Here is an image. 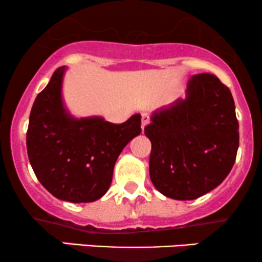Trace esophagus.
<instances>
[{"instance_id":"obj_1","label":"esophagus","mask_w":262,"mask_h":262,"mask_svg":"<svg viewBox=\"0 0 262 262\" xmlns=\"http://www.w3.org/2000/svg\"><path fill=\"white\" fill-rule=\"evenodd\" d=\"M149 124V116L146 113L141 114V129L144 130V128Z\"/></svg>"}]
</instances>
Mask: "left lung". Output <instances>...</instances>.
Here are the masks:
<instances>
[{"label":"left lung","mask_w":262,"mask_h":262,"mask_svg":"<svg viewBox=\"0 0 262 262\" xmlns=\"http://www.w3.org/2000/svg\"><path fill=\"white\" fill-rule=\"evenodd\" d=\"M145 135L150 179L160 193L179 201L208 193L229 175L239 148L230 90L214 75H193L186 98L155 111Z\"/></svg>","instance_id":"1"}]
</instances>
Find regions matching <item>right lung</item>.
I'll return each instance as SVG.
<instances>
[{"instance_id": "obj_1", "label": "right lung", "mask_w": 262, "mask_h": 262, "mask_svg": "<svg viewBox=\"0 0 262 262\" xmlns=\"http://www.w3.org/2000/svg\"><path fill=\"white\" fill-rule=\"evenodd\" d=\"M66 68L56 69L33 103L27 151L33 171L54 197L74 203L97 201L110 188L117 159L140 134V114L122 124L102 117L75 118L61 96Z\"/></svg>"}]
</instances>
